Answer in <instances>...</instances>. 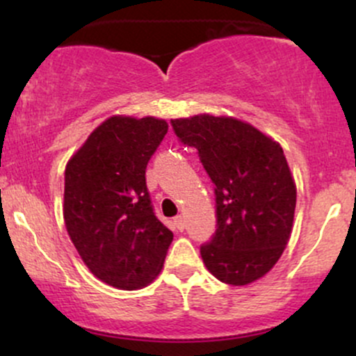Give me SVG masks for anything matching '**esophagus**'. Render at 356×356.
Segmentation results:
<instances>
[{
  "label": "esophagus",
  "mask_w": 356,
  "mask_h": 356,
  "mask_svg": "<svg viewBox=\"0 0 356 356\" xmlns=\"http://www.w3.org/2000/svg\"><path fill=\"white\" fill-rule=\"evenodd\" d=\"M174 224H175V227H177L179 231H184V226H186V220H184V216H177V218L174 219Z\"/></svg>",
  "instance_id": "obj_1"
}]
</instances>
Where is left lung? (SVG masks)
<instances>
[{
    "label": "left lung",
    "instance_id": "1",
    "mask_svg": "<svg viewBox=\"0 0 356 356\" xmlns=\"http://www.w3.org/2000/svg\"><path fill=\"white\" fill-rule=\"evenodd\" d=\"M197 149L214 184L218 229L201 246L204 264L222 283L263 277L283 254L296 207L295 179L277 142L252 125L209 113L170 120Z\"/></svg>",
    "mask_w": 356,
    "mask_h": 356
}]
</instances>
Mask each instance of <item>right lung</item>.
<instances>
[{"label": "right lung", "mask_w": 356, "mask_h": 356, "mask_svg": "<svg viewBox=\"0 0 356 356\" xmlns=\"http://www.w3.org/2000/svg\"><path fill=\"white\" fill-rule=\"evenodd\" d=\"M167 129L162 118L110 117L65 169L68 236L90 271L113 288L132 291L152 283L172 243L145 184L147 164Z\"/></svg>", "instance_id": "1"}]
</instances>
